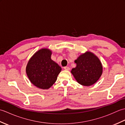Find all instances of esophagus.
<instances>
[{
  "mask_svg": "<svg viewBox=\"0 0 125 125\" xmlns=\"http://www.w3.org/2000/svg\"><path fill=\"white\" fill-rule=\"evenodd\" d=\"M64 69L65 70H70V68L68 67H64Z\"/></svg>",
  "mask_w": 125,
  "mask_h": 125,
  "instance_id": "esophagus-1",
  "label": "esophagus"
}]
</instances>
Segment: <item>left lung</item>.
Here are the masks:
<instances>
[{
    "label": "left lung",
    "mask_w": 125,
    "mask_h": 125,
    "mask_svg": "<svg viewBox=\"0 0 125 125\" xmlns=\"http://www.w3.org/2000/svg\"><path fill=\"white\" fill-rule=\"evenodd\" d=\"M76 67L71 71L77 82L84 86H90L96 83L103 73L102 63L97 56L86 52L75 61Z\"/></svg>",
    "instance_id": "1"
}]
</instances>
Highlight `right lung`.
<instances>
[{"label":"right lung","mask_w":125,"mask_h":125,"mask_svg":"<svg viewBox=\"0 0 125 125\" xmlns=\"http://www.w3.org/2000/svg\"><path fill=\"white\" fill-rule=\"evenodd\" d=\"M52 51L47 48L38 50L29 60L26 71L34 85L48 89L56 81L62 69L51 59Z\"/></svg>","instance_id":"obj_1"}]
</instances>
